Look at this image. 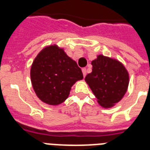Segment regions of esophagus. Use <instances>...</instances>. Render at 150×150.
<instances>
[{"mask_svg": "<svg viewBox=\"0 0 150 150\" xmlns=\"http://www.w3.org/2000/svg\"><path fill=\"white\" fill-rule=\"evenodd\" d=\"M82 74H83V76L86 77V68H82Z\"/></svg>", "mask_w": 150, "mask_h": 150, "instance_id": "esophagus-1", "label": "esophagus"}]
</instances>
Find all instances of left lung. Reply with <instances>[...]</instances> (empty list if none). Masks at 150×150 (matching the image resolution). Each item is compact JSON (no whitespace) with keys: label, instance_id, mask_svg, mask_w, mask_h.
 Masks as SVG:
<instances>
[{"label":"left lung","instance_id":"obj_1","mask_svg":"<svg viewBox=\"0 0 150 150\" xmlns=\"http://www.w3.org/2000/svg\"><path fill=\"white\" fill-rule=\"evenodd\" d=\"M91 64L92 72L86 76V82L100 105L113 107L127 91L129 82L128 71L121 62L103 55H99Z\"/></svg>","mask_w":150,"mask_h":150}]
</instances>
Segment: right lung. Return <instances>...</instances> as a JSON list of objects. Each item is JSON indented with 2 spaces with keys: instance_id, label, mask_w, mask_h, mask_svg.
I'll return each mask as SVG.
<instances>
[{
  "instance_id": "right-lung-1",
  "label": "right lung",
  "mask_w": 150,
  "mask_h": 150,
  "mask_svg": "<svg viewBox=\"0 0 150 150\" xmlns=\"http://www.w3.org/2000/svg\"><path fill=\"white\" fill-rule=\"evenodd\" d=\"M30 76L37 96L49 105L63 103L73 84L83 79L77 63L56 45L39 53L32 64Z\"/></svg>"
}]
</instances>
